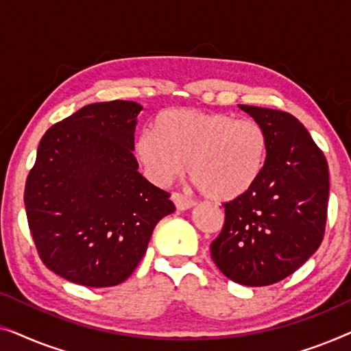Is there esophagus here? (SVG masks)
<instances>
[{
	"mask_svg": "<svg viewBox=\"0 0 351 351\" xmlns=\"http://www.w3.org/2000/svg\"><path fill=\"white\" fill-rule=\"evenodd\" d=\"M172 201H174L176 208L179 210H186V209H191L195 206V201L193 199H189L186 196H184L182 193H172Z\"/></svg>",
	"mask_w": 351,
	"mask_h": 351,
	"instance_id": "esophagus-1",
	"label": "esophagus"
}]
</instances>
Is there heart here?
Returning <instances> with one entry per match:
<instances>
[{"instance_id":"obj_1","label":"heart","mask_w":351,"mask_h":351,"mask_svg":"<svg viewBox=\"0 0 351 351\" xmlns=\"http://www.w3.org/2000/svg\"><path fill=\"white\" fill-rule=\"evenodd\" d=\"M267 148V134L254 119L177 108L160 113L153 129L138 134L134 156L153 184L167 185L186 166L196 189L228 201L256 184Z\"/></svg>"}]
</instances>
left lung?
Returning <instances> with one entry per match:
<instances>
[{
  "instance_id": "1",
  "label": "left lung",
  "mask_w": 351,
  "mask_h": 351,
  "mask_svg": "<svg viewBox=\"0 0 351 351\" xmlns=\"http://www.w3.org/2000/svg\"><path fill=\"white\" fill-rule=\"evenodd\" d=\"M267 134L256 184L225 208L222 232L210 243L220 271L243 286L285 280L316 252L329 199L328 161L299 119L280 110L239 105Z\"/></svg>"
}]
</instances>
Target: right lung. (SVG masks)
<instances>
[{
	"instance_id": "1",
	"label": "right lung",
	"mask_w": 351,
	"mask_h": 351,
	"mask_svg": "<svg viewBox=\"0 0 351 351\" xmlns=\"http://www.w3.org/2000/svg\"><path fill=\"white\" fill-rule=\"evenodd\" d=\"M142 105L90 104L47 129L27 177L25 210L45 265L88 287L126 281L153 228L176 206L138 172L134 132Z\"/></svg>"
}]
</instances>
